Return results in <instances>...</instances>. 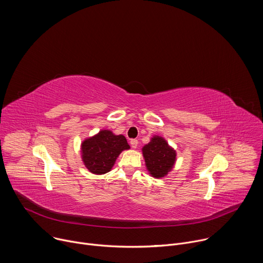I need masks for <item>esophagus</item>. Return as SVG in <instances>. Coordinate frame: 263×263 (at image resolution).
<instances>
[{"label": "esophagus", "instance_id": "obj_1", "mask_svg": "<svg viewBox=\"0 0 263 263\" xmlns=\"http://www.w3.org/2000/svg\"><path fill=\"white\" fill-rule=\"evenodd\" d=\"M130 144H131V146H132L133 148H136L137 145H138L137 139H131V140H130Z\"/></svg>", "mask_w": 263, "mask_h": 263}]
</instances>
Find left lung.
Here are the masks:
<instances>
[{
	"label": "left lung",
	"mask_w": 263,
	"mask_h": 263,
	"mask_svg": "<svg viewBox=\"0 0 263 263\" xmlns=\"http://www.w3.org/2000/svg\"><path fill=\"white\" fill-rule=\"evenodd\" d=\"M147 172L154 178H163L175 165L177 153L167 141L158 135L151 138L147 144L142 147Z\"/></svg>",
	"instance_id": "1"
}]
</instances>
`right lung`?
I'll return each instance as SVG.
<instances>
[{
    "instance_id": "add662e5",
    "label": "right lung",
    "mask_w": 263,
    "mask_h": 263,
    "mask_svg": "<svg viewBox=\"0 0 263 263\" xmlns=\"http://www.w3.org/2000/svg\"><path fill=\"white\" fill-rule=\"evenodd\" d=\"M130 145L124 135H116L110 130H101L81 143V157L86 168L95 175L111 171L120 154Z\"/></svg>"
}]
</instances>
